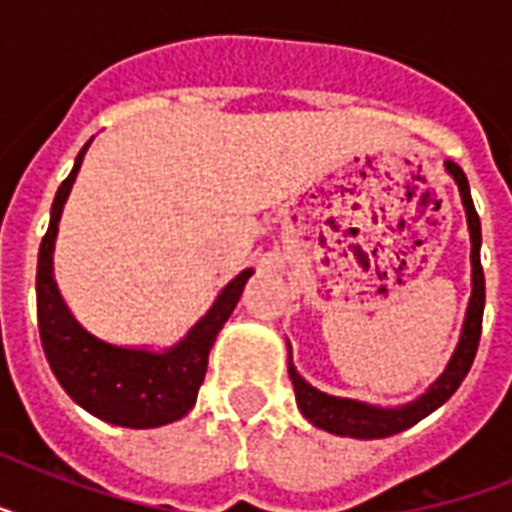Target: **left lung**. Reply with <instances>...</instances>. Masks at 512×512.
Returning a JSON list of instances; mask_svg holds the SVG:
<instances>
[{
  "label": "left lung",
  "mask_w": 512,
  "mask_h": 512,
  "mask_svg": "<svg viewBox=\"0 0 512 512\" xmlns=\"http://www.w3.org/2000/svg\"><path fill=\"white\" fill-rule=\"evenodd\" d=\"M444 170L457 183L470 231V300L468 311H465V321H462L457 348H454L444 372L436 377V382H430V388L425 393H420L414 401L401 406H377L366 404V401H356V398L329 396L324 390L313 388L311 382H305L300 377L297 366L292 364V345L287 342L289 377H292V385H295L297 406H300L305 420L316 425L319 430H327L332 436L361 438V441H366V438L396 436L401 430L412 428V425L425 420L430 412H436L438 406L446 404L452 398V393L460 388V382L465 380V374H468L470 364L476 358L486 300L484 268H481V220H478L473 199H470V185L465 172L454 162H444Z\"/></svg>",
  "instance_id": "8db88e82"
}]
</instances>
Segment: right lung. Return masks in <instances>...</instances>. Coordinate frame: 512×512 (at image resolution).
Masks as SVG:
<instances>
[{
  "label": "right lung",
  "mask_w": 512,
  "mask_h": 512,
  "mask_svg": "<svg viewBox=\"0 0 512 512\" xmlns=\"http://www.w3.org/2000/svg\"><path fill=\"white\" fill-rule=\"evenodd\" d=\"M92 143V140H90ZM90 143L79 151L71 175L60 183L50 209V228L44 233L36 265V316L42 335L44 356L60 388L92 417L119 425V428H159L183 420L196 404L204 374H207L209 350L217 332L239 303L244 284L255 268L244 271L220 289L209 311L170 348H138V345H114L95 337L74 319L66 300L60 295L52 252L58 239V223L66 207L68 193L74 188L79 167Z\"/></svg>",
  "instance_id": "1"
}]
</instances>
